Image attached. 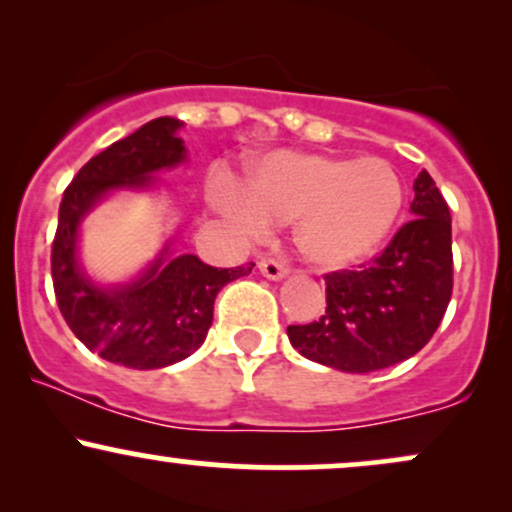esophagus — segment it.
Wrapping results in <instances>:
<instances>
[{"label":"esophagus","instance_id":"1","mask_svg":"<svg viewBox=\"0 0 512 512\" xmlns=\"http://www.w3.org/2000/svg\"><path fill=\"white\" fill-rule=\"evenodd\" d=\"M260 272L267 276V279L276 281V279H284V276L289 274V267H286L281 260H274V257H264L260 262Z\"/></svg>","mask_w":512,"mask_h":512}]
</instances>
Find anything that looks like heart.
Here are the masks:
<instances>
[{
	"label": "heart",
	"instance_id": "1",
	"mask_svg": "<svg viewBox=\"0 0 512 512\" xmlns=\"http://www.w3.org/2000/svg\"><path fill=\"white\" fill-rule=\"evenodd\" d=\"M221 209L248 231L293 221L310 264L344 269L373 255L402 214L404 187L380 158L274 151L255 163L245 187L223 178Z\"/></svg>",
	"mask_w": 512,
	"mask_h": 512
}]
</instances>
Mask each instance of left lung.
<instances>
[{"label":"left lung","instance_id":"8db88e82","mask_svg":"<svg viewBox=\"0 0 512 512\" xmlns=\"http://www.w3.org/2000/svg\"><path fill=\"white\" fill-rule=\"evenodd\" d=\"M411 214L378 257L325 274V315L286 330L298 354L370 373L424 349L452 296L450 209L426 170L414 180Z\"/></svg>","mask_w":512,"mask_h":512}]
</instances>
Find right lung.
<instances>
[{
	"mask_svg": "<svg viewBox=\"0 0 512 512\" xmlns=\"http://www.w3.org/2000/svg\"><path fill=\"white\" fill-rule=\"evenodd\" d=\"M180 127L175 117H156L93 156L64 190L52 240V286L69 330L105 361L137 370L166 368L195 354L214 320L216 293L255 267L216 269L197 255L170 257L168 243L132 284L103 289L76 262L81 219L96 202L113 190L154 185L151 173L185 161Z\"/></svg>",
	"mask_w": 512,
	"mask_h": 512,
	"instance_id": "obj_1",
	"label": "right lung"
}]
</instances>
